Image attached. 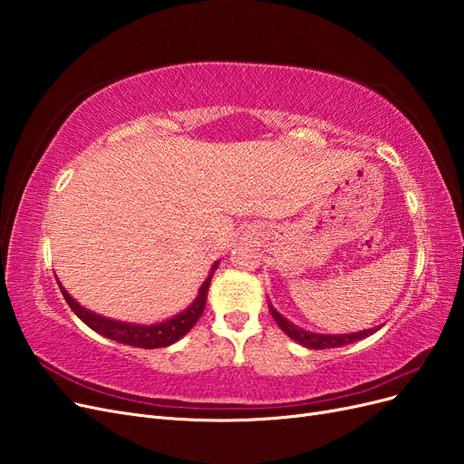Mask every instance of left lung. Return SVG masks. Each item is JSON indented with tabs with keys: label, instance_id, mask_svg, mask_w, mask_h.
I'll return each mask as SVG.
<instances>
[{
	"label": "left lung",
	"instance_id": "left-lung-1",
	"mask_svg": "<svg viewBox=\"0 0 464 464\" xmlns=\"http://www.w3.org/2000/svg\"><path fill=\"white\" fill-rule=\"evenodd\" d=\"M269 312L273 315V319L276 321V325L283 329L292 341H296L298 344L305 346V348H314V350H323V348H339V346H344V344H350V343H356V341H362L366 339V336L373 334L377 331L375 329H368V331H360V333H348V334H319V333H310V331H304L300 327L294 325V323H290L286 317L280 315L273 304L269 302Z\"/></svg>",
	"mask_w": 464,
	"mask_h": 464
}]
</instances>
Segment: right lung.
Segmentation results:
<instances>
[{"instance_id": "obj_1", "label": "right lung", "mask_w": 464, "mask_h": 464, "mask_svg": "<svg viewBox=\"0 0 464 464\" xmlns=\"http://www.w3.org/2000/svg\"><path fill=\"white\" fill-rule=\"evenodd\" d=\"M210 278H213V275H208V278L199 288L198 298L193 300V304L188 307L186 312H181L168 321L157 323V325H135V323H123V321L98 315V314L87 310V307H82L81 304H77L72 296H69L63 286H60V290L63 294L65 302L69 304V307L73 310V314L98 334H102V336H106V339H111L116 343L128 344V346L162 348V346H170L176 341H179L181 336L189 333L195 323L199 321V317L203 315V310H205V304H207V292H208Z\"/></svg>"}]
</instances>
